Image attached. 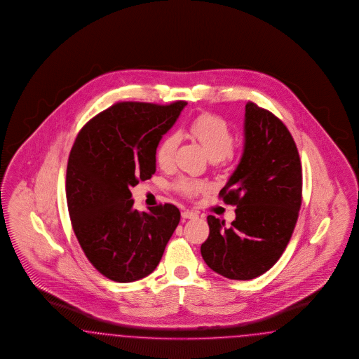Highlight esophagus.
<instances>
[{
  "mask_svg": "<svg viewBox=\"0 0 359 359\" xmlns=\"http://www.w3.org/2000/svg\"><path fill=\"white\" fill-rule=\"evenodd\" d=\"M182 217H183V219H195V217H198V214H196V212H192V211H188V210H184V211L182 212Z\"/></svg>",
  "mask_w": 359,
  "mask_h": 359,
  "instance_id": "esophagus-1",
  "label": "esophagus"
}]
</instances>
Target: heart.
<instances>
[{"label": "heart", "instance_id": "1", "mask_svg": "<svg viewBox=\"0 0 359 359\" xmlns=\"http://www.w3.org/2000/svg\"><path fill=\"white\" fill-rule=\"evenodd\" d=\"M188 132L194 139L199 142L210 158L222 160L223 158L230 156L233 143H235V137L229 123L220 116L211 115V114L198 116L191 123ZM177 143H179V139L176 135H168L158 143L155 156L161 168L167 170L172 165ZM175 188L183 196L195 198L196 195L204 192L207 186L201 180L180 177L175 183Z\"/></svg>", "mask_w": 359, "mask_h": 359}]
</instances>
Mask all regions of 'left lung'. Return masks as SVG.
Wrapping results in <instances>:
<instances>
[{"instance_id": "8db88e82", "label": "left lung", "mask_w": 359, "mask_h": 359, "mask_svg": "<svg viewBox=\"0 0 359 359\" xmlns=\"http://www.w3.org/2000/svg\"><path fill=\"white\" fill-rule=\"evenodd\" d=\"M236 205V217L207 216L210 235L201 244L207 266L229 279L250 280L269 271L282 257L302 204V165L286 126L255 102L245 104L244 152L219 192Z\"/></svg>"}]
</instances>
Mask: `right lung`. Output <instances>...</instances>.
Listing matches in <instances>:
<instances>
[{
	"instance_id": "obj_1",
	"label": "right lung",
	"mask_w": 359,
	"mask_h": 359,
	"mask_svg": "<svg viewBox=\"0 0 359 359\" xmlns=\"http://www.w3.org/2000/svg\"><path fill=\"white\" fill-rule=\"evenodd\" d=\"M186 105L116 102L74 140L65 184L73 231L92 266L114 282L152 273L180 222L170 203L135 210L130 188L152 177L158 142Z\"/></svg>"
}]
</instances>
